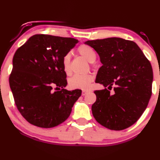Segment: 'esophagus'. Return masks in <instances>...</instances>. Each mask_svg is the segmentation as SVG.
<instances>
[{
	"instance_id": "esophagus-1",
	"label": "esophagus",
	"mask_w": 160,
	"mask_h": 160,
	"mask_svg": "<svg viewBox=\"0 0 160 160\" xmlns=\"http://www.w3.org/2000/svg\"><path fill=\"white\" fill-rule=\"evenodd\" d=\"M87 92H88V91H86V90H82V96L86 95V94H87Z\"/></svg>"
}]
</instances>
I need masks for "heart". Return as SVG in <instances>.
<instances>
[{
    "mask_svg": "<svg viewBox=\"0 0 160 160\" xmlns=\"http://www.w3.org/2000/svg\"><path fill=\"white\" fill-rule=\"evenodd\" d=\"M79 54L83 57L88 62L92 63L96 59V53L91 47L87 45H80L78 50ZM70 54L68 53L63 57L62 66L63 70L67 74H70ZM94 76L91 74H76L71 78L68 80L69 87L72 89H88L93 81Z\"/></svg>",
    "mask_w": 160,
    "mask_h": 160,
    "instance_id": "heart-1",
    "label": "heart"
}]
</instances>
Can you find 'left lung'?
Masks as SVG:
<instances>
[{
	"label": "left lung",
	"instance_id": "8db88e82",
	"mask_svg": "<svg viewBox=\"0 0 160 160\" xmlns=\"http://www.w3.org/2000/svg\"><path fill=\"white\" fill-rule=\"evenodd\" d=\"M85 44L95 49L102 63L95 82L107 87L95 91L94 118L109 130L129 128L141 117L151 98V63L137 44L124 38L91 40ZM112 86L114 89L111 92Z\"/></svg>",
	"mask_w": 160,
	"mask_h": 160
}]
</instances>
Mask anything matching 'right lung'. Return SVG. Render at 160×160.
<instances>
[{
    "instance_id": "add662e5",
    "label": "right lung",
    "mask_w": 160,
    "mask_h": 160,
    "mask_svg": "<svg viewBox=\"0 0 160 160\" xmlns=\"http://www.w3.org/2000/svg\"><path fill=\"white\" fill-rule=\"evenodd\" d=\"M77 43L73 38L40 34L31 36L15 53L9 86L18 111L31 124L51 128L62 124L81 95L80 89H65L62 66L63 57Z\"/></svg>"
}]
</instances>
